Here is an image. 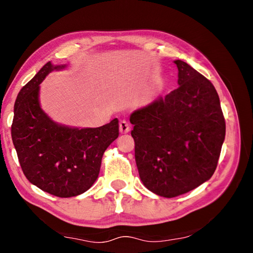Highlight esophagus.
<instances>
[{
	"mask_svg": "<svg viewBox=\"0 0 253 253\" xmlns=\"http://www.w3.org/2000/svg\"><path fill=\"white\" fill-rule=\"evenodd\" d=\"M119 131H121L122 134H127V132H129L130 131L129 124H128L126 121H122L119 123Z\"/></svg>",
	"mask_w": 253,
	"mask_h": 253,
	"instance_id": "34e87169",
	"label": "esophagus"
}]
</instances>
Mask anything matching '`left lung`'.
Instances as JSON below:
<instances>
[{"label": "left lung", "mask_w": 253, "mask_h": 253, "mask_svg": "<svg viewBox=\"0 0 253 253\" xmlns=\"http://www.w3.org/2000/svg\"><path fill=\"white\" fill-rule=\"evenodd\" d=\"M178 88L135 110V161L149 191L175 198L211 178L225 137L220 98L211 81L175 60Z\"/></svg>", "instance_id": "obj_1"}]
</instances>
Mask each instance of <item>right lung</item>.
Instances as JSON below:
<instances>
[{"label": "right lung", "instance_id": "obj_1", "mask_svg": "<svg viewBox=\"0 0 253 253\" xmlns=\"http://www.w3.org/2000/svg\"><path fill=\"white\" fill-rule=\"evenodd\" d=\"M50 61L21 89L14 104L12 140L25 177L59 198L83 194L99 175L101 158L119 135L118 119L97 128L54 123L40 107V84L52 70Z\"/></svg>", "mask_w": 253, "mask_h": 253}]
</instances>
